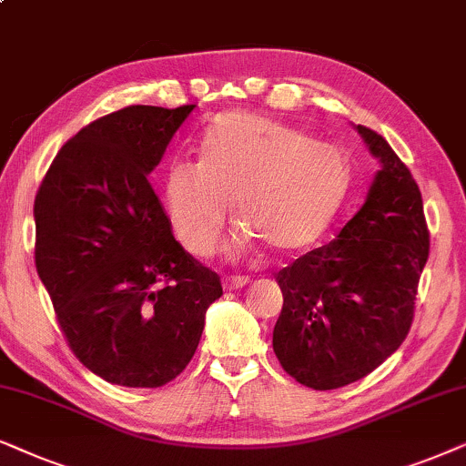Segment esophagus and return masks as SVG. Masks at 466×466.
<instances>
[{
    "label": "esophagus",
    "instance_id": "1",
    "mask_svg": "<svg viewBox=\"0 0 466 466\" xmlns=\"http://www.w3.org/2000/svg\"><path fill=\"white\" fill-rule=\"evenodd\" d=\"M247 283H249V279L247 277H226L223 279V288L226 289H240V288H245Z\"/></svg>",
    "mask_w": 466,
    "mask_h": 466
}]
</instances>
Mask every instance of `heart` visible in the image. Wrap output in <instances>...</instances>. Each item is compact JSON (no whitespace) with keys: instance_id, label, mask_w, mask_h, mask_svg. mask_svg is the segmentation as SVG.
Segmentation results:
<instances>
[{"instance_id":"1","label":"heart","mask_w":466,"mask_h":466,"mask_svg":"<svg viewBox=\"0 0 466 466\" xmlns=\"http://www.w3.org/2000/svg\"><path fill=\"white\" fill-rule=\"evenodd\" d=\"M350 185L337 147L272 116L234 110L202 136V155L172 159L161 200L177 238L196 256L213 253L237 204L243 219L234 249L264 240L270 249H307L330 226Z\"/></svg>"}]
</instances>
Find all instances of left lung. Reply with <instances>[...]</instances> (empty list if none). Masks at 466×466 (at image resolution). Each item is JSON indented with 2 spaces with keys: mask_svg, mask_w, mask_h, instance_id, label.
Here are the masks:
<instances>
[{
  "mask_svg": "<svg viewBox=\"0 0 466 466\" xmlns=\"http://www.w3.org/2000/svg\"><path fill=\"white\" fill-rule=\"evenodd\" d=\"M353 127L380 159L367 200L332 243L277 272L283 309L272 350L285 373L313 390L362 380L399 350L428 259L418 183L383 136Z\"/></svg>",
  "mask_w": 466,
  "mask_h": 466,
  "instance_id": "1",
  "label": "left lung"
}]
</instances>
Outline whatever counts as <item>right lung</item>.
I'll return each mask as SVG.
<instances>
[{"label":"right lung","instance_id":"1","mask_svg":"<svg viewBox=\"0 0 466 466\" xmlns=\"http://www.w3.org/2000/svg\"><path fill=\"white\" fill-rule=\"evenodd\" d=\"M194 108L127 106L89 123L61 147L34 202L35 268L67 345L116 386L181 375L223 294L177 243L148 183Z\"/></svg>","mask_w":466,"mask_h":466}]
</instances>
